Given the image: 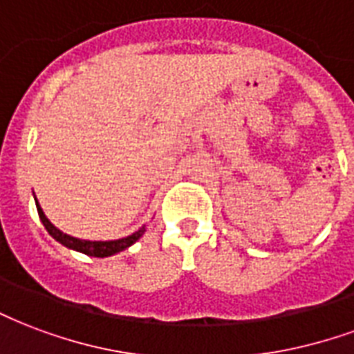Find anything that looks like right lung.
<instances>
[{
  "mask_svg": "<svg viewBox=\"0 0 354 354\" xmlns=\"http://www.w3.org/2000/svg\"><path fill=\"white\" fill-rule=\"evenodd\" d=\"M35 204H37V212L39 217H41V221H43L44 229L48 230V234H50L54 240H57L59 243H64L65 248H69V250L80 251L84 255H90V257H111V255H116L120 251L127 250L129 245L137 242L138 238L142 236L144 227L142 229H138L137 232H133L129 236L120 238V240H106V242H91V240H80V238L69 236V234H65L59 229H56L54 225L48 221V217L44 216L43 208L39 206L37 198H35Z\"/></svg>",
  "mask_w": 354,
  "mask_h": 354,
  "instance_id": "1",
  "label": "right lung"
}]
</instances>
